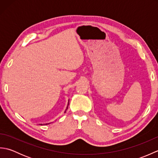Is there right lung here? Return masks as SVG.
Listing matches in <instances>:
<instances>
[{"mask_svg":"<svg viewBox=\"0 0 158 158\" xmlns=\"http://www.w3.org/2000/svg\"><path fill=\"white\" fill-rule=\"evenodd\" d=\"M69 104H68V105H69ZM67 109H68V106H67ZM65 112H66V111H65ZM47 124H48V123H46L45 125H47ZM41 125H42V124H41Z\"/></svg>","mask_w":158,"mask_h":158,"instance_id":"1","label":"right lung"}]
</instances>
